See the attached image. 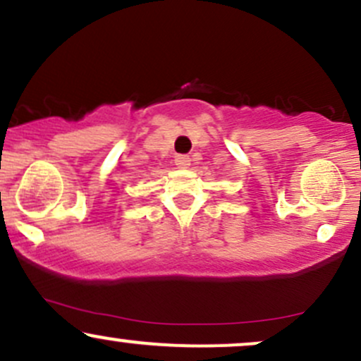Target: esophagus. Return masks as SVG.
Segmentation results:
<instances>
[{
	"label": "esophagus",
	"instance_id": "34e87169",
	"mask_svg": "<svg viewBox=\"0 0 361 361\" xmlns=\"http://www.w3.org/2000/svg\"><path fill=\"white\" fill-rule=\"evenodd\" d=\"M175 164H176L178 168H181V169L188 168V166H190V156H186V154L176 156V157H175Z\"/></svg>",
	"mask_w": 361,
	"mask_h": 361
}]
</instances>
